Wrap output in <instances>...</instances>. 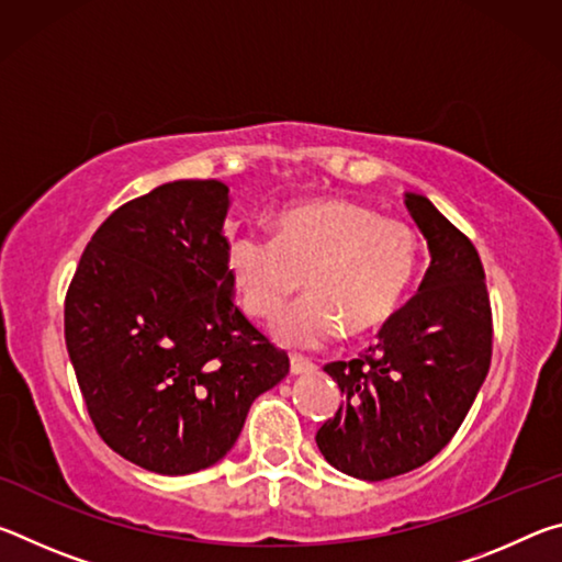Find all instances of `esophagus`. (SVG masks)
<instances>
[{
	"mask_svg": "<svg viewBox=\"0 0 562 562\" xmlns=\"http://www.w3.org/2000/svg\"><path fill=\"white\" fill-rule=\"evenodd\" d=\"M315 369H317L315 361L297 357V355L290 357V372L292 374H310V372H315Z\"/></svg>",
	"mask_w": 562,
	"mask_h": 562,
	"instance_id": "obj_1",
	"label": "esophagus"
}]
</instances>
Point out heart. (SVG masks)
<instances>
[{
	"label": "heart",
	"mask_w": 562,
	"mask_h": 562,
	"mask_svg": "<svg viewBox=\"0 0 562 562\" xmlns=\"http://www.w3.org/2000/svg\"><path fill=\"white\" fill-rule=\"evenodd\" d=\"M418 265V237L396 217L325 198L274 217V237L237 233L227 243V270L243 307L272 319L294 292L307 297L284 312L274 335L290 347L315 349L349 327L364 335L394 315Z\"/></svg>",
	"instance_id": "1"
}]
</instances>
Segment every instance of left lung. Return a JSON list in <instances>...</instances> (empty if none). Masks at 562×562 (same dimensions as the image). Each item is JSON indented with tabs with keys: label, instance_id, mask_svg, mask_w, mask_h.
<instances>
[{
	"label": "left lung",
	"instance_id": "left-lung-1",
	"mask_svg": "<svg viewBox=\"0 0 562 562\" xmlns=\"http://www.w3.org/2000/svg\"><path fill=\"white\" fill-rule=\"evenodd\" d=\"M404 203L429 245V270L367 355L325 367L345 402L315 441L337 471L361 481L431 461L459 431L491 367V300L479 252L426 195L406 193Z\"/></svg>",
	"mask_w": 562,
	"mask_h": 562
}]
</instances>
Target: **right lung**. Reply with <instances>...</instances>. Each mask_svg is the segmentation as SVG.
Returning <instances> with one entry per match:
<instances>
[{"label": "right lung", "instance_id": "right-lung-1", "mask_svg": "<svg viewBox=\"0 0 562 562\" xmlns=\"http://www.w3.org/2000/svg\"><path fill=\"white\" fill-rule=\"evenodd\" d=\"M221 180H173L113 211L66 292L64 335L103 441L186 475L233 449L290 359L233 302Z\"/></svg>", "mask_w": 562, "mask_h": 562}]
</instances>
